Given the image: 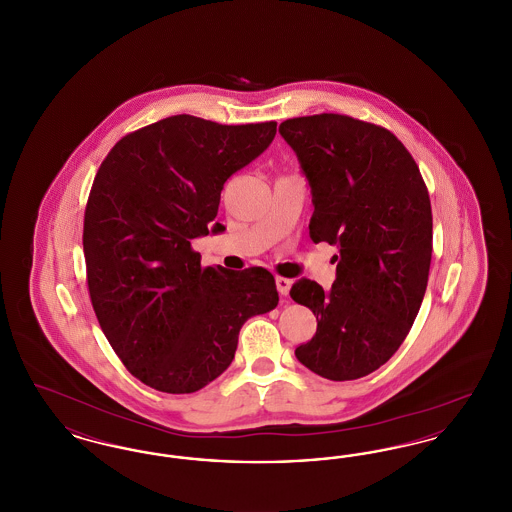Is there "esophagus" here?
Listing matches in <instances>:
<instances>
[{"label":"esophagus","mask_w":512,"mask_h":512,"mask_svg":"<svg viewBox=\"0 0 512 512\" xmlns=\"http://www.w3.org/2000/svg\"><path fill=\"white\" fill-rule=\"evenodd\" d=\"M292 288V280L290 278H284V276H276V290L280 295H288Z\"/></svg>","instance_id":"34e87169"}]
</instances>
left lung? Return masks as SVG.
I'll return each instance as SVG.
<instances>
[{
  "label": "left lung",
  "mask_w": 512,
  "mask_h": 512,
  "mask_svg": "<svg viewBox=\"0 0 512 512\" xmlns=\"http://www.w3.org/2000/svg\"><path fill=\"white\" fill-rule=\"evenodd\" d=\"M305 172L311 240L340 247L324 292L301 278L293 301L317 317L295 357L318 376L357 380L388 363L424 299L432 261V205L411 153L390 130L322 113L280 124Z\"/></svg>",
  "instance_id": "obj_1"
}]
</instances>
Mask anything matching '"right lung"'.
I'll list each match as a JSON object with an SVG mask.
<instances>
[{"instance_id":"add662e5","label":"right lung","mask_w":512,"mask_h":512,"mask_svg":"<svg viewBox=\"0 0 512 512\" xmlns=\"http://www.w3.org/2000/svg\"><path fill=\"white\" fill-rule=\"evenodd\" d=\"M274 134V121L174 115L126 134L99 167L82 234L88 292L122 365L153 390L205 388L232 363L245 320L278 305L267 268L201 267L192 249L224 230V182Z\"/></svg>"}]
</instances>
